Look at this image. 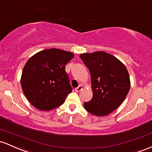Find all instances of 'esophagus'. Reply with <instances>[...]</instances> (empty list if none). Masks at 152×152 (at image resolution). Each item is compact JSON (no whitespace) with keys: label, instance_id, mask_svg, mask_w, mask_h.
<instances>
[{"label":"esophagus","instance_id":"obj_1","mask_svg":"<svg viewBox=\"0 0 152 152\" xmlns=\"http://www.w3.org/2000/svg\"><path fill=\"white\" fill-rule=\"evenodd\" d=\"M75 90L76 92H77V93H78V92L81 91V90H83V87H82V85H79V86H78L77 88H76Z\"/></svg>","mask_w":152,"mask_h":152}]
</instances>
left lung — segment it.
Wrapping results in <instances>:
<instances>
[{
  "label": "left lung",
  "instance_id": "1",
  "mask_svg": "<svg viewBox=\"0 0 152 152\" xmlns=\"http://www.w3.org/2000/svg\"><path fill=\"white\" fill-rule=\"evenodd\" d=\"M89 69L93 98L84 103L87 111L96 115H107L125 100L131 83L128 70L120 60L105 52L80 55Z\"/></svg>",
  "mask_w": 152,
  "mask_h": 152
}]
</instances>
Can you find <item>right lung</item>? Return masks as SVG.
Instances as JSON below:
<instances>
[{
  "label": "right lung",
  "instance_id": "obj_1",
  "mask_svg": "<svg viewBox=\"0 0 152 152\" xmlns=\"http://www.w3.org/2000/svg\"><path fill=\"white\" fill-rule=\"evenodd\" d=\"M74 54L59 49H47L27 61L21 79L25 96L41 110L60 106L72 90L65 66Z\"/></svg>",
  "mask_w": 152,
  "mask_h": 152
}]
</instances>
